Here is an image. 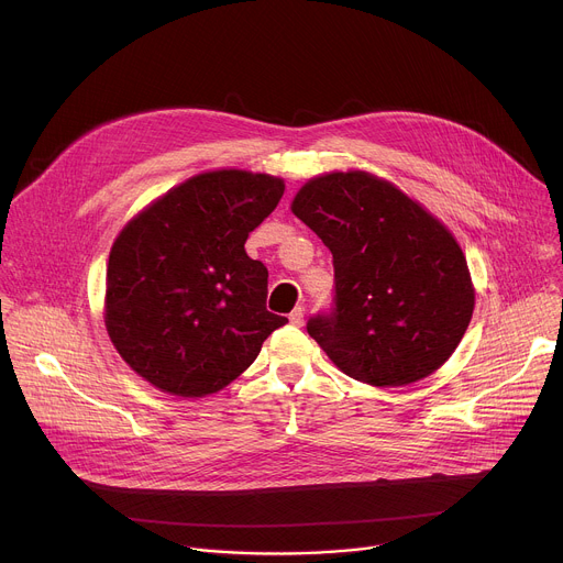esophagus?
<instances>
[{
	"label": "esophagus",
	"instance_id": "obj_1",
	"mask_svg": "<svg viewBox=\"0 0 563 563\" xmlns=\"http://www.w3.org/2000/svg\"><path fill=\"white\" fill-rule=\"evenodd\" d=\"M302 320H305V309H302V307H296V309L289 313V323L296 325V328H300Z\"/></svg>",
	"mask_w": 563,
	"mask_h": 563
}]
</instances>
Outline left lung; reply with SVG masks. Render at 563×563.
<instances>
[{
	"label": "left lung",
	"mask_w": 563,
	"mask_h": 563,
	"mask_svg": "<svg viewBox=\"0 0 563 563\" xmlns=\"http://www.w3.org/2000/svg\"><path fill=\"white\" fill-rule=\"evenodd\" d=\"M291 211L334 258V307L307 323L332 363L374 387L437 372L474 309L470 269L450 229L367 172L307 180Z\"/></svg>",
	"instance_id": "8db88e82"
}]
</instances>
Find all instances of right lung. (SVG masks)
Wrapping results in <instances>:
<instances>
[{
    "instance_id": "1",
    "label": "right lung",
    "mask_w": 563,
    "mask_h": 563,
    "mask_svg": "<svg viewBox=\"0 0 563 563\" xmlns=\"http://www.w3.org/2000/svg\"><path fill=\"white\" fill-rule=\"evenodd\" d=\"M283 178L198 174L153 200L109 254L104 325L126 365L159 391L200 398L227 387L287 323L272 313L267 267L245 252L283 198Z\"/></svg>"
}]
</instances>
